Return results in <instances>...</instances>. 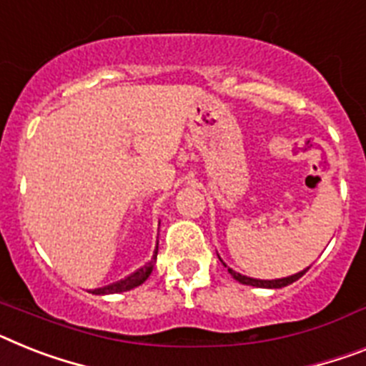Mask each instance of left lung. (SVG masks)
I'll use <instances>...</instances> for the list:
<instances>
[{
	"mask_svg": "<svg viewBox=\"0 0 366 366\" xmlns=\"http://www.w3.org/2000/svg\"><path fill=\"white\" fill-rule=\"evenodd\" d=\"M221 262H223V260H221ZM223 266L229 269L230 275H232V277H234L238 282H242V285H249V287H259V288H282V287H287V285H292L294 281H297L300 277H303L307 269H309V268H305V269H302V272H297V273H294V275H288V277H282V279H253V277H247V275H242V273L234 272V269L229 268L225 262H223Z\"/></svg>",
	"mask_w": 366,
	"mask_h": 366,
	"instance_id": "obj_1",
	"label": "left lung"
}]
</instances>
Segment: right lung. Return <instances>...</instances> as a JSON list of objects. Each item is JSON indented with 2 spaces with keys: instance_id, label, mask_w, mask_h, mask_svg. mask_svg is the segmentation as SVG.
Listing matches in <instances>:
<instances>
[{
  "instance_id": "add662e5",
  "label": "right lung",
  "mask_w": 366,
  "mask_h": 366,
  "mask_svg": "<svg viewBox=\"0 0 366 366\" xmlns=\"http://www.w3.org/2000/svg\"><path fill=\"white\" fill-rule=\"evenodd\" d=\"M156 259H158V244H156V249H154V253H152V259H150L149 262L143 266V268H139L137 272H134L126 279H121V281L113 282V285H107V287H104V288H97V290H93V294H97V296H106V294H121V292H126V290H132V288L139 287V285H143V282L149 279V275L152 273V269H154Z\"/></svg>"
}]
</instances>
